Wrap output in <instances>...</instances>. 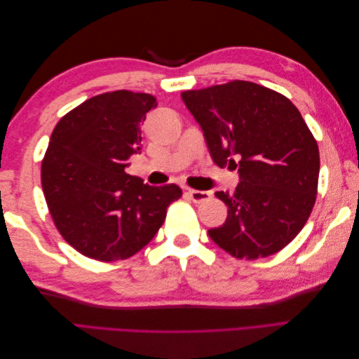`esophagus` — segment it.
Masks as SVG:
<instances>
[{
	"instance_id": "1",
	"label": "esophagus",
	"mask_w": 359,
	"mask_h": 359,
	"mask_svg": "<svg viewBox=\"0 0 359 359\" xmlns=\"http://www.w3.org/2000/svg\"><path fill=\"white\" fill-rule=\"evenodd\" d=\"M190 199L194 202V203H203L206 201H210L211 198V193L210 191H203V190H193V189H189L187 190Z\"/></svg>"
}]
</instances>
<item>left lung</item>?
I'll return each instance as SVG.
<instances>
[{"label": "left lung", "mask_w": 359, "mask_h": 359, "mask_svg": "<svg viewBox=\"0 0 359 359\" xmlns=\"http://www.w3.org/2000/svg\"><path fill=\"white\" fill-rule=\"evenodd\" d=\"M203 130L217 166L236 169L241 182L226 222L211 240L236 259L255 260L285 248L313 211L319 181V148L287 97L248 81H231L181 93Z\"/></svg>", "instance_id": "obj_1"}]
</instances>
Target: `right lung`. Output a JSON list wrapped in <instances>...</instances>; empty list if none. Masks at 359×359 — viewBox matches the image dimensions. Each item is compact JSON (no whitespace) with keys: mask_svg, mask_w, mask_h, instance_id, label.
<instances>
[{"mask_svg":"<svg viewBox=\"0 0 359 359\" xmlns=\"http://www.w3.org/2000/svg\"><path fill=\"white\" fill-rule=\"evenodd\" d=\"M154 95L118 90L85 100L55 126L41 160V187L55 227L86 257H132L158 232L175 184L153 187L126 173L140 153V126Z\"/></svg>","mask_w":359,"mask_h":359,"instance_id":"add662e5","label":"right lung"}]
</instances>
